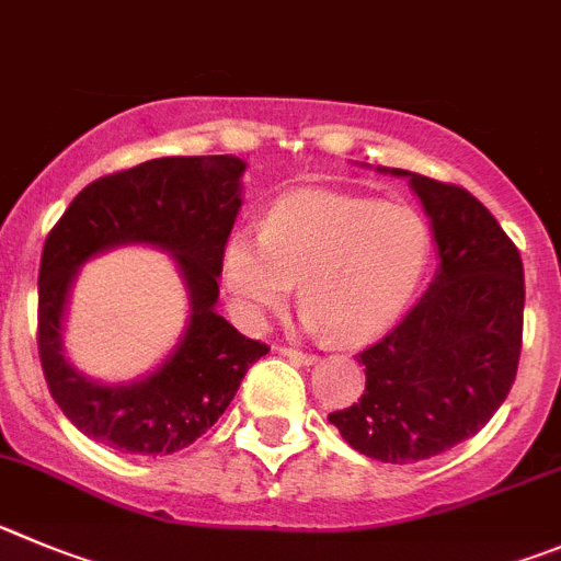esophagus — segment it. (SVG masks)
Listing matches in <instances>:
<instances>
[{
	"label": "esophagus",
	"mask_w": 561,
	"mask_h": 561,
	"mask_svg": "<svg viewBox=\"0 0 561 561\" xmlns=\"http://www.w3.org/2000/svg\"><path fill=\"white\" fill-rule=\"evenodd\" d=\"M279 354H285V357H290L293 363H301V365H316L318 363L316 354L298 352V348H279Z\"/></svg>",
	"instance_id": "obj_1"
}]
</instances>
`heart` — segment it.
Here are the masks:
<instances>
[{"label":"heart","mask_w":561,"mask_h":561,"mask_svg":"<svg viewBox=\"0 0 561 561\" xmlns=\"http://www.w3.org/2000/svg\"><path fill=\"white\" fill-rule=\"evenodd\" d=\"M428 249V227L415 209L305 187L271 207L263 232L229 234L221 274L245 327H263L298 282L307 329L365 343L407 310Z\"/></svg>","instance_id":"heart-1"}]
</instances>
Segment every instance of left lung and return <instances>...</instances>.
Returning <instances> with one entry per match:
<instances>
[{"mask_svg":"<svg viewBox=\"0 0 561 561\" xmlns=\"http://www.w3.org/2000/svg\"><path fill=\"white\" fill-rule=\"evenodd\" d=\"M437 243V271L410 316L365 348V392L332 412L354 451L392 465L437 457L495 415L517 374L523 340L520 251L465 187L404 169Z\"/></svg>","mask_w":561,"mask_h":561,"instance_id":"obj_1","label":"left lung"}]
</instances>
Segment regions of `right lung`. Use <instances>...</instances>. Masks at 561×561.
I'll return each instance as SVG.
<instances>
[{
    "label": "right lung",
    "mask_w": 561,
    "mask_h": 561,
    "mask_svg": "<svg viewBox=\"0 0 561 561\" xmlns=\"http://www.w3.org/2000/svg\"><path fill=\"white\" fill-rule=\"evenodd\" d=\"M245 162L232 154L157 157L91 182L49 232L38 274V352L46 385L82 434L122 454L162 457L202 437L268 354L218 316L224 245L243 204ZM151 244L172 254L188 290L186 329L154 371L99 382L65 357L67 298L104 250Z\"/></svg>",
    "instance_id": "right-lung-1"
}]
</instances>
